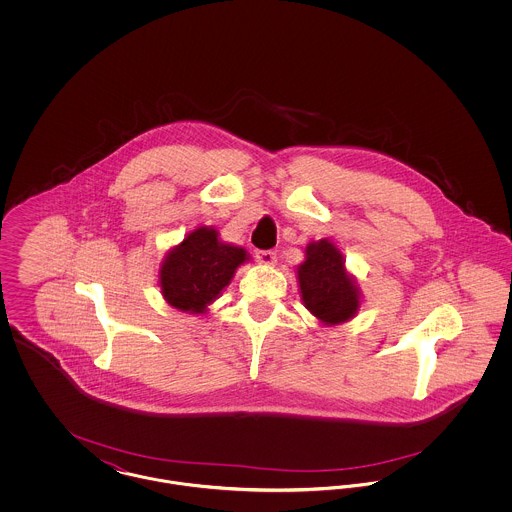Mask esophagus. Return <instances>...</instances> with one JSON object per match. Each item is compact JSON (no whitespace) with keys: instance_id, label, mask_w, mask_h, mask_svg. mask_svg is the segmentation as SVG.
Masks as SVG:
<instances>
[{"instance_id":"34e87169","label":"esophagus","mask_w":512,"mask_h":512,"mask_svg":"<svg viewBox=\"0 0 512 512\" xmlns=\"http://www.w3.org/2000/svg\"><path fill=\"white\" fill-rule=\"evenodd\" d=\"M255 257H257V261H259L261 265H265V267H272V265L276 263V253H274V251H270V249H261V251H257V253H255Z\"/></svg>"}]
</instances>
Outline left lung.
I'll return each instance as SVG.
<instances>
[{"mask_svg": "<svg viewBox=\"0 0 512 512\" xmlns=\"http://www.w3.org/2000/svg\"><path fill=\"white\" fill-rule=\"evenodd\" d=\"M297 282L303 305L326 326L351 320L361 307V290L353 274L347 272L340 249L330 240L305 247V261L297 267Z\"/></svg>", "mask_w": 512, "mask_h": 512, "instance_id": "1", "label": "left lung"}]
</instances>
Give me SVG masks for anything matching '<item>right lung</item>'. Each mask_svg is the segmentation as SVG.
Segmentation results:
<instances>
[{
  "label": "right lung",
  "instance_id": "right-lung-1",
  "mask_svg": "<svg viewBox=\"0 0 512 512\" xmlns=\"http://www.w3.org/2000/svg\"><path fill=\"white\" fill-rule=\"evenodd\" d=\"M245 261L249 255L244 247L220 242L213 226H199L163 259L159 288L174 309L203 315Z\"/></svg>",
  "mask_w": 512,
  "mask_h": 512
}]
</instances>
